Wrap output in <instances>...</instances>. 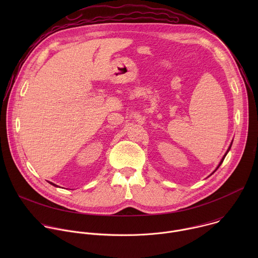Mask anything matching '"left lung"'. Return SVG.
<instances>
[{
	"label": "left lung",
	"mask_w": 258,
	"mask_h": 258,
	"mask_svg": "<svg viewBox=\"0 0 258 258\" xmlns=\"http://www.w3.org/2000/svg\"><path fill=\"white\" fill-rule=\"evenodd\" d=\"M232 144H233V142H232V143H231V145H230V147H229V149H228V151H227V152H226V154H225V155H224V157H223V159H222V160H220V162H219V164H218V165H217V167H216V169H215V170H214V171H213V172H212V173H214V172H215V171H216V170H217V168H218V167H219V166H220V164H222V163H223V161H224V159H225V157H226V156H227V154H228V152H229V151H230V149H231V147H232ZM212 173H211V174H212Z\"/></svg>",
	"instance_id": "obj_1"
}]
</instances>
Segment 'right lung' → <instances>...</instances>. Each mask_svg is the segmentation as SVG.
<instances>
[{"mask_svg": "<svg viewBox=\"0 0 258 258\" xmlns=\"http://www.w3.org/2000/svg\"><path fill=\"white\" fill-rule=\"evenodd\" d=\"M49 182H50V181H49ZM50 183H51V185H53V186H55V187H58V186H56V185H55V183H53V182H50Z\"/></svg>", "mask_w": 258, "mask_h": 258, "instance_id": "1", "label": "right lung"}]
</instances>
